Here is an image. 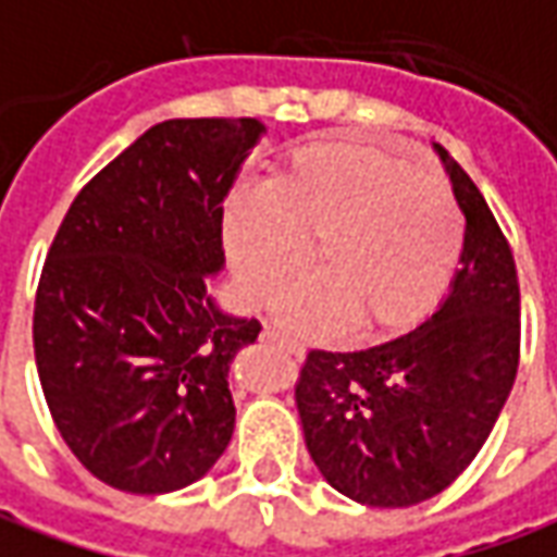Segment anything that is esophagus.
<instances>
[{"instance_id": "obj_1", "label": "esophagus", "mask_w": 557, "mask_h": 557, "mask_svg": "<svg viewBox=\"0 0 557 557\" xmlns=\"http://www.w3.org/2000/svg\"><path fill=\"white\" fill-rule=\"evenodd\" d=\"M262 341H265V344L280 346V349H286L289 356H298V359L305 356V344H298V341H292V337H286V334L274 332V329H265V332H262Z\"/></svg>"}]
</instances>
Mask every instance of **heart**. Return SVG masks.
Returning a JSON list of instances; mask_svg holds the SVG:
<instances>
[{
	"mask_svg": "<svg viewBox=\"0 0 557 557\" xmlns=\"http://www.w3.org/2000/svg\"><path fill=\"white\" fill-rule=\"evenodd\" d=\"M225 256L244 295L268 305L310 259L280 313L305 332L356 319L368 334L404 332L449 289L465 220L449 186L371 141H317L295 150L265 186L240 189L223 216Z\"/></svg>",
	"mask_w": 557,
	"mask_h": 557,
	"instance_id": "b5f03b06",
	"label": "heart"
}]
</instances>
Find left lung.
Masks as SVG:
<instances>
[{
	"label": "left lung",
	"mask_w": 557,
	"mask_h": 557,
	"mask_svg": "<svg viewBox=\"0 0 557 557\" xmlns=\"http://www.w3.org/2000/svg\"><path fill=\"white\" fill-rule=\"evenodd\" d=\"M437 153L465 213L446 301L419 329L371 349H310L295 386L319 473L368 507H413L449 488L488 441L519 371L512 250L468 171Z\"/></svg>",
	"instance_id": "obj_1"
}]
</instances>
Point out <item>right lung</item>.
<instances>
[{"instance_id": "1", "label": "right lung", "mask_w": 557, "mask_h": 557, "mask_svg": "<svg viewBox=\"0 0 557 557\" xmlns=\"http://www.w3.org/2000/svg\"><path fill=\"white\" fill-rule=\"evenodd\" d=\"M265 126L165 120L89 181L35 292L38 380L65 446L129 495L201 480L235 431L228 368L259 319L223 313V201Z\"/></svg>"}]
</instances>
